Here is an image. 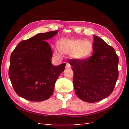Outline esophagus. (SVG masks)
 <instances>
[{"mask_svg":"<svg viewBox=\"0 0 129 129\" xmlns=\"http://www.w3.org/2000/svg\"><path fill=\"white\" fill-rule=\"evenodd\" d=\"M65 68H66L67 69H70V68H71L70 65L69 64V63H67L66 64V66H65Z\"/></svg>","mask_w":129,"mask_h":129,"instance_id":"1","label":"esophagus"}]
</instances>
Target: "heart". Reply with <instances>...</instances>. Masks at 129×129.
I'll use <instances>...</instances> for the list:
<instances>
[{"mask_svg": "<svg viewBox=\"0 0 129 129\" xmlns=\"http://www.w3.org/2000/svg\"><path fill=\"white\" fill-rule=\"evenodd\" d=\"M60 53L65 55L70 54L72 58L77 60H84L88 58L93 51V46L87 40L73 38H63L57 42V47L53 46L54 54L59 57Z\"/></svg>", "mask_w": 129, "mask_h": 129, "instance_id": "heart-1", "label": "heart"}]
</instances>
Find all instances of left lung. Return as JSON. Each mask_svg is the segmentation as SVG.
Masks as SVG:
<instances>
[{
	"label": "left lung",
	"instance_id": "8db88e82",
	"mask_svg": "<svg viewBox=\"0 0 129 129\" xmlns=\"http://www.w3.org/2000/svg\"><path fill=\"white\" fill-rule=\"evenodd\" d=\"M93 37L92 56L84 60L71 59L69 62L74 72L76 95L91 103L108 97L119 76V57L114 49L99 37Z\"/></svg>",
	"mask_w": 129,
	"mask_h": 129
}]
</instances>
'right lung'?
Instances as JSON below:
<instances>
[{
	"mask_svg": "<svg viewBox=\"0 0 129 129\" xmlns=\"http://www.w3.org/2000/svg\"><path fill=\"white\" fill-rule=\"evenodd\" d=\"M58 31L42 33L19 43L11 54L9 76L15 92L33 101L48 99L65 70V64H51L50 46L46 42Z\"/></svg>",
	"mask_w": 129,
	"mask_h": 129,
	"instance_id": "add662e5",
	"label": "right lung"
}]
</instances>
